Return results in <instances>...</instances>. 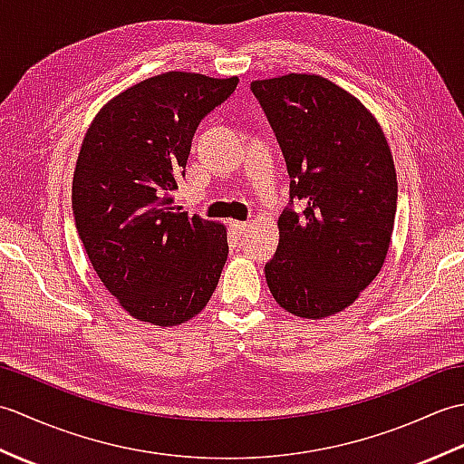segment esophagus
<instances>
[{
	"label": "esophagus",
	"instance_id": "esophagus-1",
	"mask_svg": "<svg viewBox=\"0 0 464 464\" xmlns=\"http://www.w3.org/2000/svg\"><path fill=\"white\" fill-rule=\"evenodd\" d=\"M231 231L235 233V235H239V237H241V235L245 233V231H247V227H249V223H243V221H231Z\"/></svg>",
	"mask_w": 464,
	"mask_h": 464
}]
</instances>
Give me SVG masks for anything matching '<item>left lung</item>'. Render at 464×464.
<instances>
[{"label":"left lung","mask_w":464,"mask_h":464,"mask_svg":"<svg viewBox=\"0 0 464 464\" xmlns=\"http://www.w3.org/2000/svg\"><path fill=\"white\" fill-rule=\"evenodd\" d=\"M251 92L291 177L265 277L285 311L329 317L369 287L387 257L397 211L389 143L361 102L324 77L289 73L253 82Z\"/></svg>","instance_id":"obj_1"}]
</instances>
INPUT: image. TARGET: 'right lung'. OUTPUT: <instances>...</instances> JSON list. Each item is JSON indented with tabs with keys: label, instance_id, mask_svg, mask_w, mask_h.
Wrapping results in <instances>:
<instances>
[{
	"label": "right lung",
	"instance_id": "obj_1",
	"mask_svg": "<svg viewBox=\"0 0 464 464\" xmlns=\"http://www.w3.org/2000/svg\"><path fill=\"white\" fill-rule=\"evenodd\" d=\"M239 80L169 72L97 113L77 157L72 207L97 277L131 317L173 327L195 317L229 253L225 227L173 199L201 120Z\"/></svg>",
	"mask_w": 464,
	"mask_h": 464
}]
</instances>
